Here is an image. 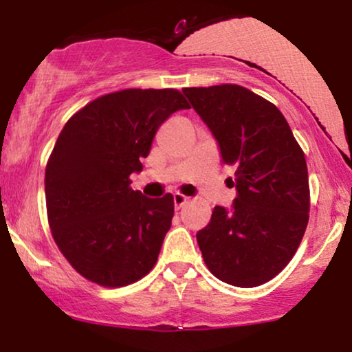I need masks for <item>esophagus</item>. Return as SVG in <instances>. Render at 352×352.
Instances as JSON below:
<instances>
[{
	"label": "esophagus",
	"mask_w": 352,
	"mask_h": 352,
	"mask_svg": "<svg viewBox=\"0 0 352 352\" xmlns=\"http://www.w3.org/2000/svg\"><path fill=\"white\" fill-rule=\"evenodd\" d=\"M187 200H188L187 197L180 195V193H175V195H173V207L179 210L180 207H184V205L187 204Z\"/></svg>",
	"instance_id": "1"
}]
</instances>
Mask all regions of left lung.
Wrapping results in <instances>:
<instances>
[{
    "label": "left lung",
    "mask_w": 352,
    "mask_h": 352,
    "mask_svg": "<svg viewBox=\"0 0 352 352\" xmlns=\"http://www.w3.org/2000/svg\"><path fill=\"white\" fill-rule=\"evenodd\" d=\"M235 167L236 199L199 230L205 265L240 288L270 281L289 263L309 218L305 153L280 109L236 84L182 91Z\"/></svg>",
    "instance_id": "8db88e82"
}]
</instances>
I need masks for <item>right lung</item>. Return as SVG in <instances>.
Returning <instances> with one entry per match:
<instances>
[{
    "instance_id": "1",
    "label": "right lung",
    "mask_w": 352,
    "mask_h": 352,
    "mask_svg": "<svg viewBox=\"0 0 352 352\" xmlns=\"http://www.w3.org/2000/svg\"><path fill=\"white\" fill-rule=\"evenodd\" d=\"M190 109L175 89H125L92 100L67 120L46 165L50 227L76 272L107 288L131 285L155 265L170 230L173 197L131 188L153 137Z\"/></svg>"
}]
</instances>
